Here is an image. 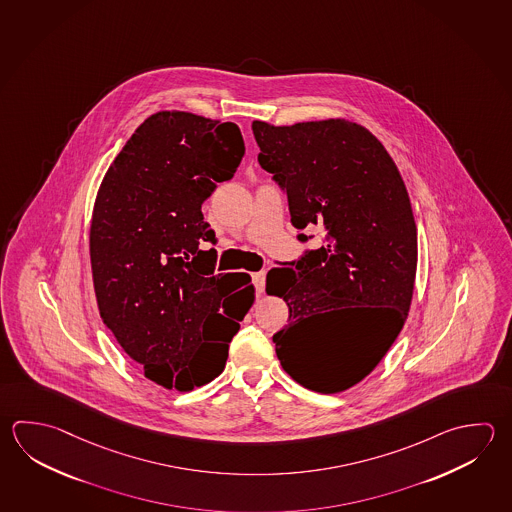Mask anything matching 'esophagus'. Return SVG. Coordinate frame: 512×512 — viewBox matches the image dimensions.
<instances>
[{"instance_id": "1", "label": "esophagus", "mask_w": 512, "mask_h": 512, "mask_svg": "<svg viewBox=\"0 0 512 512\" xmlns=\"http://www.w3.org/2000/svg\"><path fill=\"white\" fill-rule=\"evenodd\" d=\"M253 284H255V288L259 293L264 291V286H266V271H257V273H253Z\"/></svg>"}]
</instances>
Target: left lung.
Wrapping results in <instances>:
<instances>
[{"instance_id": "obj_1", "label": "left lung", "mask_w": 512, "mask_h": 512, "mask_svg": "<svg viewBox=\"0 0 512 512\" xmlns=\"http://www.w3.org/2000/svg\"><path fill=\"white\" fill-rule=\"evenodd\" d=\"M251 130L259 164L288 195L291 224L324 233L319 250L266 277V291L290 308V324L273 335L280 366L311 391H346L393 346L413 299L416 222L402 175L377 137L346 119L253 121ZM351 310L363 317L349 321Z\"/></svg>"}]
</instances>
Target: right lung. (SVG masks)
<instances>
[{"label": "right lung", "mask_w": 512, "mask_h": 512, "mask_svg": "<svg viewBox=\"0 0 512 512\" xmlns=\"http://www.w3.org/2000/svg\"><path fill=\"white\" fill-rule=\"evenodd\" d=\"M241 130L163 110L135 130L110 164L90 224L97 308L145 377L192 391L219 377L255 299L237 273L215 275V233L201 204L232 179Z\"/></svg>", "instance_id": "obj_1"}]
</instances>
